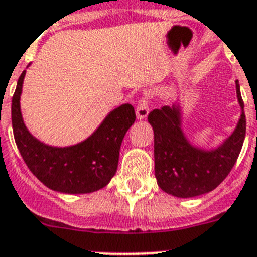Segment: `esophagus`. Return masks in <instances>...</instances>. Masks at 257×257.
I'll list each match as a JSON object with an SVG mask.
<instances>
[{
    "label": "esophagus",
    "mask_w": 257,
    "mask_h": 257,
    "mask_svg": "<svg viewBox=\"0 0 257 257\" xmlns=\"http://www.w3.org/2000/svg\"><path fill=\"white\" fill-rule=\"evenodd\" d=\"M149 114V105H148V99L147 97H141L137 103V108H136V116L139 120H144L147 118Z\"/></svg>",
    "instance_id": "esophagus-1"
}]
</instances>
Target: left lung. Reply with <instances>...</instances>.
<instances>
[{
	"mask_svg": "<svg viewBox=\"0 0 257 257\" xmlns=\"http://www.w3.org/2000/svg\"><path fill=\"white\" fill-rule=\"evenodd\" d=\"M236 93L243 110L237 80ZM148 121L154 131V172L158 186L178 198L198 197L216 189L230 174L245 137L244 112L232 135L214 150L198 149L187 141L181 129V109L177 104L153 109Z\"/></svg>",
	"mask_w": 257,
	"mask_h": 257,
	"instance_id": "obj_1",
	"label": "left lung"
}]
</instances>
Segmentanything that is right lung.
Masks as SVG:
<instances>
[{
  "label": "right lung",
  "mask_w": 257,
  "mask_h": 257,
  "mask_svg": "<svg viewBox=\"0 0 257 257\" xmlns=\"http://www.w3.org/2000/svg\"><path fill=\"white\" fill-rule=\"evenodd\" d=\"M26 71L12 100L14 140L30 172L49 189L66 194L93 193L116 174L122 139L136 120L135 108L122 104L108 114L92 136L67 148L45 145L31 136L21 114L20 99Z\"/></svg>",
  "instance_id": "add662e5"
}]
</instances>
